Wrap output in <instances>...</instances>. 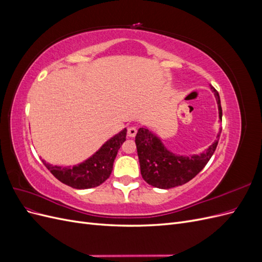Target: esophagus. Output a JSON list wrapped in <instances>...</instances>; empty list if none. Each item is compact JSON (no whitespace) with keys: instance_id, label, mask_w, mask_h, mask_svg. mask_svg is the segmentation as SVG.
I'll return each instance as SVG.
<instances>
[{"instance_id":"1","label":"esophagus","mask_w":262,"mask_h":262,"mask_svg":"<svg viewBox=\"0 0 262 262\" xmlns=\"http://www.w3.org/2000/svg\"><path fill=\"white\" fill-rule=\"evenodd\" d=\"M137 132H138V130H137L136 126H130V128L128 129V137L134 138L137 136Z\"/></svg>"}]
</instances>
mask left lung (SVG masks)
<instances>
[{
    "label": "left lung",
    "mask_w": 262,
    "mask_h": 262,
    "mask_svg": "<svg viewBox=\"0 0 262 262\" xmlns=\"http://www.w3.org/2000/svg\"><path fill=\"white\" fill-rule=\"evenodd\" d=\"M211 90L216 97L220 119L222 121L220 95L213 86H211ZM220 133L217 136L219 139ZM217 143L219 140L214 142L207 149V152L200 155L190 157L177 156L166 149L161 140L147 129L140 128L136 136V145L142 178L148 185L161 189H169L185 185L204 168V166L208 164L215 152Z\"/></svg>",
    "instance_id": "1"
}]
</instances>
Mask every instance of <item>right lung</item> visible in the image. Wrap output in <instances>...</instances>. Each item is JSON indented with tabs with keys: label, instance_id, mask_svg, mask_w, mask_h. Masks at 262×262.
I'll list each match as a JSON object with an SVG mask.
<instances>
[{
	"label": "right lung",
	"instance_id": "1",
	"mask_svg": "<svg viewBox=\"0 0 262 262\" xmlns=\"http://www.w3.org/2000/svg\"><path fill=\"white\" fill-rule=\"evenodd\" d=\"M126 130L124 129L117 136L107 141L98 152L84 163L71 167H59L42 163L52 175L62 184L75 189H89L100 186L105 182L113 171L114 162L119 148L125 141Z\"/></svg>",
	"mask_w": 262,
	"mask_h": 262
}]
</instances>
